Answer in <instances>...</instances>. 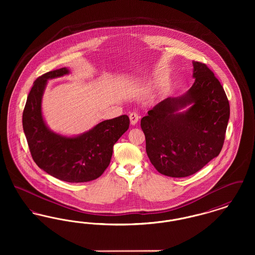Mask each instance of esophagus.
Wrapping results in <instances>:
<instances>
[{"mask_svg": "<svg viewBox=\"0 0 255 255\" xmlns=\"http://www.w3.org/2000/svg\"><path fill=\"white\" fill-rule=\"evenodd\" d=\"M129 118H130V122H131L132 125H135L137 122H138V120H139V117H138V115L136 113H131Z\"/></svg>", "mask_w": 255, "mask_h": 255, "instance_id": "esophagus-1", "label": "esophagus"}]
</instances>
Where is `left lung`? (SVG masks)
Listing matches in <instances>:
<instances>
[{"label": "left lung", "instance_id": "8db88e82", "mask_svg": "<svg viewBox=\"0 0 255 255\" xmlns=\"http://www.w3.org/2000/svg\"><path fill=\"white\" fill-rule=\"evenodd\" d=\"M192 64L195 82L187 93L162 100L140 122L151 163L172 178L193 175L218 156L230 120V103L220 81L206 64ZM187 105L189 110L177 113Z\"/></svg>", "mask_w": 255, "mask_h": 255}]
</instances>
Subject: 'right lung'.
<instances>
[{"mask_svg":"<svg viewBox=\"0 0 255 255\" xmlns=\"http://www.w3.org/2000/svg\"><path fill=\"white\" fill-rule=\"evenodd\" d=\"M69 73L62 68L44 73L34 81L23 112V128L31 157L41 169L64 182H90L109 166L113 147L128 130L130 120L123 115L104 121L74 137L50 131L42 116V97L49 79Z\"/></svg>","mask_w":255,"mask_h":255,"instance_id":"obj_1","label":"right lung"}]
</instances>
